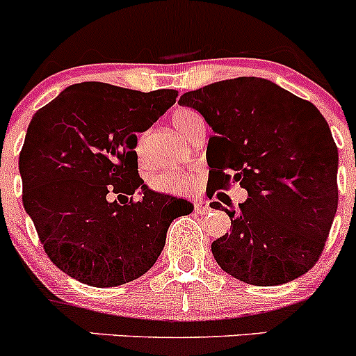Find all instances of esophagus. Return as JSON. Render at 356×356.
<instances>
[{"label":"esophagus","instance_id":"obj_1","mask_svg":"<svg viewBox=\"0 0 356 356\" xmlns=\"http://www.w3.org/2000/svg\"><path fill=\"white\" fill-rule=\"evenodd\" d=\"M193 207H195V211L198 215H204V213H208V211H210V203H208V201H204V200H196L195 203H193Z\"/></svg>","mask_w":356,"mask_h":356}]
</instances>
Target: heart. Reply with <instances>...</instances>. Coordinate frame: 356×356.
Wrapping results in <instances>:
<instances>
[{"mask_svg":"<svg viewBox=\"0 0 356 356\" xmlns=\"http://www.w3.org/2000/svg\"><path fill=\"white\" fill-rule=\"evenodd\" d=\"M201 117L198 111L191 108H179L172 113V124L181 132L182 136L188 138L191 132L193 125L200 122ZM134 153L138 158L139 165L148 163V152H146V139L145 136H139L134 145ZM148 186L152 191L160 193V195L168 196H188L196 191L198 186V177L195 172L189 170H167L149 177Z\"/></svg>","mask_w":356,"mask_h":356,"instance_id":"1","label":"heart"}]
</instances>
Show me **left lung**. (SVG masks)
<instances>
[{
    "label": "left lung",
    "mask_w": 356,
    "mask_h": 356,
    "mask_svg": "<svg viewBox=\"0 0 356 356\" xmlns=\"http://www.w3.org/2000/svg\"><path fill=\"white\" fill-rule=\"evenodd\" d=\"M215 134L208 141V196L239 184L248 200L222 207L231 234L211 253L224 272L253 286H279L321 258L337 210V146L307 99L258 77H238L184 92Z\"/></svg>",
    "instance_id": "left-lung-1"
}]
</instances>
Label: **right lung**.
<instances>
[{"mask_svg":"<svg viewBox=\"0 0 356 356\" xmlns=\"http://www.w3.org/2000/svg\"><path fill=\"white\" fill-rule=\"evenodd\" d=\"M175 98L174 89L82 82L32 117L19 158L22 203L44 253L70 277L95 288L141 277L160 257L172 220L191 213L189 201L146 189L134 153L136 134ZM138 188L143 200H134Z\"/></svg>","mask_w":356,"mask_h":356,"instance_id":"obj_1","label":"right lung"}]
</instances>
